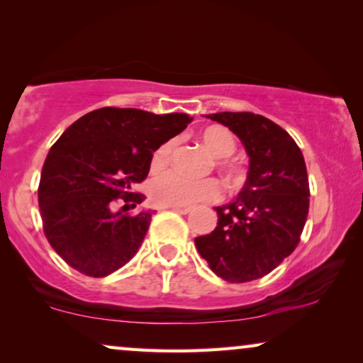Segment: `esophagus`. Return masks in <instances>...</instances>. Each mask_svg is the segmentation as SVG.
Here are the masks:
<instances>
[{
  "mask_svg": "<svg viewBox=\"0 0 363 363\" xmlns=\"http://www.w3.org/2000/svg\"><path fill=\"white\" fill-rule=\"evenodd\" d=\"M170 210L180 213V215H188L191 211V206H168Z\"/></svg>",
  "mask_w": 363,
  "mask_h": 363,
  "instance_id": "34e87169",
  "label": "esophagus"
}]
</instances>
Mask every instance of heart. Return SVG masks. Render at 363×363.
I'll return each mask as SVG.
<instances>
[{"instance_id":"heart-1","label":"heart","mask_w":363,"mask_h":363,"mask_svg":"<svg viewBox=\"0 0 363 363\" xmlns=\"http://www.w3.org/2000/svg\"><path fill=\"white\" fill-rule=\"evenodd\" d=\"M203 147L216 157V167L226 173L233 183L242 180L240 165L228 160L236 150V138L225 127H208L200 133ZM173 140H167L153 150L150 157L152 172H162L172 160ZM152 200L162 206H190L201 201H213L221 195L216 178H188L182 173L168 172L150 183Z\"/></svg>"}]
</instances>
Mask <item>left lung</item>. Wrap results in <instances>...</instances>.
Wrapping results in <instances>:
<instances>
[{
  "mask_svg": "<svg viewBox=\"0 0 363 363\" xmlns=\"http://www.w3.org/2000/svg\"><path fill=\"white\" fill-rule=\"evenodd\" d=\"M206 117L241 138L250 172L236 200L215 208L218 226L195 238V246L221 279L256 281L276 269L301 241L311 195L304 157L284 128L257 113Z\"/></svg>",
  "mask_w": 363,
  "mask_h": 363,
  "instance_id": "obj_1",
  "label": "left lung"
}]
</instances>
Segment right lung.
<instances>
[{"mask_svg": "<svg viewBox=\"0 0 363 363\" xmlns=\"http://www.w3.org/2000/svg\"><path fill=\"white\" fill-rule=\"evenodd\" d=\"M191 121L186 113L102 107L59 137L43 165L38 203L46 240L69 266L106 277L135 256L152 211L128 213L145 200L133 188L147 178L153 150Z\"/></svg>", "mask_w": 363, "mask_h": 363, "instance_id": "add662e5", "label": "right lung"}]
</instances>
